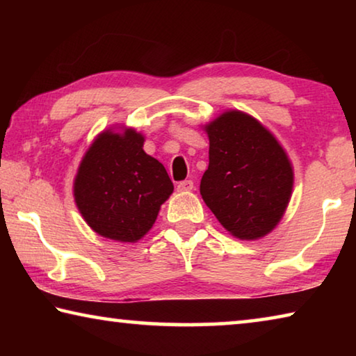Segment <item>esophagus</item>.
<instances>
[{"mask_svg":"<svg viewBox=\"0 0 356 356\" xmlns=\"http://www.w3.org/2000/svg\"><path fill=\"white\" fill-rule=\"evenodd\" d=\"M193 180H182V182L177 184V190L179 191H190L193 190Z\"/></svg>","mask_w":356,"mask_h":356,"instance_id":"esophagus-1","label":"esophagus"}]
</instances>
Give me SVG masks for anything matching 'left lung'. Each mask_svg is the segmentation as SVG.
<instances>
[{
	"mask_svg": "<svg viewBox=\"0 0 356 356\" xmlns=\"http://www.w3.org/2000/svg\"><path fill=\"white\" fill-rule=\"evenodd\" d=\"M209 168L201 179L207 207L234 237L254 240L278 225L291 200V161L254 118L227 111L210 122Z\"/></svg>",
	"mask_w": 356,
	"mask_h": 356,
	"instance_id": "left-lung-1",
	"label": "left lung"
}]
</instances>
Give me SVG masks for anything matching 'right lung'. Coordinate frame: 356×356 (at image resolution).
<instances>
[{"label":"right lung","instance_id":"add662e5","mask_svg":"<svg viewBox=\"0 0 356 356\" xmlns=\"http://www.w3.org/2000/svg\"><path fill=\"white\" fill-rule=\"evenodd\" d=\"M135 130L104 131L92 143L75 177V202L99 236L136 242L156 220L174 190L165 166L143 150Z\"/></svg>","mask_w":356,"mask_h":356}]
</instances>
